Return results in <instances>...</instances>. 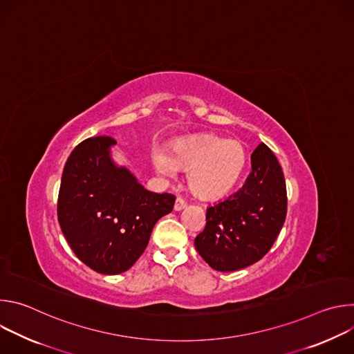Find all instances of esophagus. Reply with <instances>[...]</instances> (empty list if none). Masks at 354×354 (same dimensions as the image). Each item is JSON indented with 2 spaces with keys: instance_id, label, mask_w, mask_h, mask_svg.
I'll return each mask as SVG.
<instances>
[{
  "instance_id": "1",
  "label": "esophagus",
  "mask_w": 354,
  "mask_h": 354,
  "mask_svg": "<svg viewBox=\"0 0 354 354\" xmlns=\"http://www.w3.org/2000/svg\"><path fill=\"white\" fill-rule=\"evenodd\" d=\"M185 207H186V201H185L180 196H178V197H176V201H175L174 209H175L176 212H179V210H182V209H185Z\"/></svg>"
}]
</instances>
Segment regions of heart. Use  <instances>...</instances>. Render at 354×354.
Instances as JSON below:
<instances>
[{"label": "heart", "mask_w": 354, "mask_h": 354, "mask_svg": "<svg viewBox=\"0 0 354 354\" xmlns=\"http://www.w3.org/2000/svg\"><path fill=\"white\" fill-rule=\"evenodd\" d=\"M153 161L165 175H174L176 167L189 169L187 183L196 196L218 198L238 180L246 153L238 140L205 134L176 141L169 154L164 149H156Z\"/></svg>", "instance_id": "b5f03b06"}]
</instances>
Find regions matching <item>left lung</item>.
Listing matches in <instances>:
<instances>
[{"instance_id":"8db88e82","label":"left lung","mask_w":354,"mask_h":354,"mask_svg":"<svg viewBox=\"0 0 354 354\" xmlns=\"http://www.w3.org/2000/svg\"><path fill=\"white\" fill-rule=\"evenodd\" d=\"M250 162L243 186L207 207L206 227L194 239L200 257L220 272H234L261 261L286 220V180L276 156L261 142Z\"/></svg>"}]
</instances>
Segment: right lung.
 Listing matches in <instances>:
<instances>
[{
	"mask_svg": "<svg viewBox=\"0 0 354 354\" xmlns=\"http://www.w3.org/2000/svg\"><path fill=\"white\" fill-rule=\"evenodd\" d=\"M113 144L109 136L80 142L66 162L57 200V218L74 254L102 274L130 269L175 203L174 194L148 192L126 168L115 167Z\"/></svg>",
	"mask_w": 354,
	"mask_h": 354,
	"instance_id": "obj_1",
	"label": "right lung"
}]
</instances>
